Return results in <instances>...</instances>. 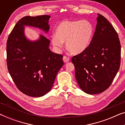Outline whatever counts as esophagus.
<instances>
[{
	"mask_svg": "<svg viewBox=\"0 0 125 125\" xmlns=\"http://www.w3.org/2000/svg\"><path fill=\"white\" fill-rule=\"evenodd\" d=\"M69 58L66 57V56H64L63 57V61H64V62H68L69 61Z\"/></svg>",
	"mask_w": 125,
	"mask_h": 125,
	"instance_id": "1",
	"label": "esophagus"
}]
</instances>
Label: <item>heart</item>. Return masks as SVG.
Returning a JSON list of instances; mask_svg holds the SVG:
<instances>
[{
	"label": "heart",
	"instance_id": "1",
	"mask_svg": "<svg viewBox=\"0 0 125 125\" xmlns=\"http://www.w3.org/2000/svg\"><path fill=\"white\" fill-rule=\"evenodd\" d=\"M94 28L88 20H65L56 28V35L52 37L54 47L60 48L65 42V46L71 53L78 54L88 48L93 38Z\"/></svg>",
	"mask_w": 125,
	"mask_h": 125
}]
</instances>
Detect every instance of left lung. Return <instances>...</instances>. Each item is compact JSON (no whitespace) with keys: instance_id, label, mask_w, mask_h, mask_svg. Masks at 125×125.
<instances>
[{"instance_id":"obj_1","label":"left lung","mask_w":125,"mask_h":125,"mask_svg":"<svg viewBox=\"0 0 125 125\" xmlns=\"http://www.w3.org/2000/svg\"><path fill=\"white\" fill-rule=\"evenodd\" d=\"M97 21L88 48L72 58L77 82L81 90L89 94L106 90L118 72L121 63V44L117 32L99 13Z\"/></svg>"}]
</instances>
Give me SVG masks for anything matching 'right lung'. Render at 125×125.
Wrapping results in <instances>:
<instances>
[{
	"label": "right lung",
	"instance_id": "obj_1",
	"mask_svg": "<svg viewBox=\"0 0 125 125\" xmlns=\"http://www.w3.org/2000/svg\"><path fill=\"white\" fill-rule=\"evenodd\" d=\"M51 16H25L19 20L7 42V63L10 74L20 91L31 97H42L50 91L64 65L63 56L51 52L50 41L40 35L31 41L24 27L38 28L48 33Z\"/></svg>",
	"mask_w": 125,
	"mask_h": 125
}]
</instances>
